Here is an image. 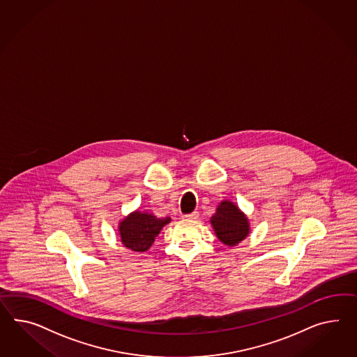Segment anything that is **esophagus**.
Segmentation results:
<instances>
[{
	"instance_id": "1",
	"label": "esophagus",
	"mask_w": 357,
	"mask_h": 357,
	"mask_svg": "<svg viewBox=\"0 0 357 357\" xmlns=\"http://www.w3.org/2000/svg\"><path fill=\"white\" fill-rule=\"evenodd\" d=\"M183 219L186 220H197L199 218V212H197V211H194L192 213H189V215H183Z\"/></svg>"
}]
</instances>
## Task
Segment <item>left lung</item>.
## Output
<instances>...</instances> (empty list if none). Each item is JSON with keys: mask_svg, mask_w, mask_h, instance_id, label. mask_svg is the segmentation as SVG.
Returning a JSON list of instances; mask_svg holds the SVG:
<instances>
[{"mask_svg": "<svg viewBox=\"0 0 357 357\" xmlns=\"http://www.w3.org/2000/svg\"><path fill=\"white\" fill-rule=\"evenodd\" d=\"M211 225L220 242L229 247L237 246L251 230L246 213L229 199L220 202L211 218Z\"/></svg>", "mask_w": 357, "mask_h": 357, "instance_id": "left-lung-1", "label": "left lung"}]
</instances>
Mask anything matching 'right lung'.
I'll return each instance as SVG.
<instances>
[{"label":"right lung","mask_w":357,"mask_h":357,"mask_svg":"<svg viewBox=\"0 0 357 357\" xmlns=\"http://www.w3.org/2000/svg\"><path fill=\"white\" fill-rule=\"evenodd\" d=\"M171 222V218H156L153 212H130L118 225L120 242L135 252H145L154 243L160 230Z\"/></svg>","instance_id":"1"}]
</instances>
